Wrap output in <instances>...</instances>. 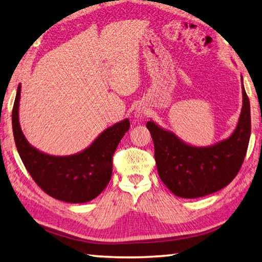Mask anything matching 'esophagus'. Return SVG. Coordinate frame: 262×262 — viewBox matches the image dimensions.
<instances>
[{"label":"esophagus","mask_w":262,"mask_h":262,"mask_svg":"<svg viewBox=\"0 0 262 262\" xmlns=\"http://www.w3.org/2000/svg\"><path fill=\"white\" fill-rule=\"evenodd\" d=\"M147 115V110L144 107V106H139L136 107L135 110V117L139 118V119H142V118H145Z\"/></svg>","instance_id":"esophagus-1"}]
</instances>
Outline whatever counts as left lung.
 Returning a JSON list of instances; mask_svg holds the SVG:
<instances>
[{
  "label": "left lung",
  "mask_w": 262,
  "mask_h": 262,
  "mask_svg": "<svg viewBox=\"0 0 262 262\" xmlns=\"http://www.w3.org/2000/svg\"><path fill=\"white\" fill-rule=\"evenodd\" d=\"M242 93L243 106L235 130L228 139L213 145H191L154 120L146 122L154 140L158 174L175 196H207L235 179L244 161L251 135L250 101L243 83Z\"/></svg>",
  "instance_id": "obj_1"
}]
</instances>
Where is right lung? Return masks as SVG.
<instances>
[{
	"label": "right lung",
	"instance_id": "obj_1",
	"mask_svg": "<svg viewBox=\"0 0 262 262\" xmlns=\"http://www.w3.org/2000/svg\"><path fill=\"white\" fill-rule=\"evenodd\" d=\"M19 83L12 108V130L18 154L35 183L58 201L80 204L101 193L112 175V156L129 129L128 119L103 130L84 150L71 156H51L31 145L19 123Z\"/></svg>",
	"mask_w": 262,
	"mask_h": 262
}]
</instances>
